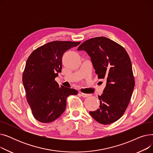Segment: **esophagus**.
<instances>
[{
    "instance_id": "obj_1",
    "label": "esophagus",
    "mask_w": 153,
    "mask_h": 153,
    "mask_svg": "<svg viewBox=\"0 0 153 153\" xmlns=\"http://www.w3.org/2000/svg\"><path fill=\"white\" fill-rule=\"evenodd\" d=\"M81 95L82 97H89V96L91 95V94H84V93H82V92H81Z\"/></svg>"
}]
</instances>
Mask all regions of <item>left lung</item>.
Here are the masks:
<instances>
[{
    "label": "left lung",
    "instance_id": "1",
    "mask_svg": "<svg viewBox=\"0 0 153 153\" xmlns=\"http://www.w3.org/2000/svg\"><path fill=\"white\" fill-rule=\"evenodd\" d=\"M90 56L99 79H106L103 94L99 96V108L90 111L91 117L103 125L121 117L129 104L134 87L131 62L124 48L105 37L88 39L78 48Z\"/></svg>",
    "mask_w": 153,
    "mask_h": 153
}]
</instances>
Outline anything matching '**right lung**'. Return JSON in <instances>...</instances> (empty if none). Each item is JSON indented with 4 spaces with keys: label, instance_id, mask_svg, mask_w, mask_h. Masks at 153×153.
Listing matches in <instances>:
<instances>
[{
    "label": "right lung",
    "instance_id": "1",
    "mask_svg": "<svg viewBox=\"0 0 153 153\" xmlns=\"http://www.w3.org/2000/svg\"><path fill=\"white\" fill-rule=\"evenodd\" d=\"M81 42L54 41L38 48L28 57L22 81L27 102L38 121L50 123L59 118L66 107V99L78 92L54 81L62 69V57Z\"/></svg>",
    "mask_w": 153,
    "mask_h": 153
}]
</instances>
